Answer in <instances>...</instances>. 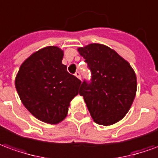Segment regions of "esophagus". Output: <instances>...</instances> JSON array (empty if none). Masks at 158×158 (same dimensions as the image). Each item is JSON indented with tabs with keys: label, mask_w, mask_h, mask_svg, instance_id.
<instances>
[{
	"label": "esophagus",
	"mask_w": 158,
	"mask_h": 158,
	"mask_svg": "<svg viewBox=\"0 0 158 158\" xmlns=\"http://www.w3.org/2000/svg\"><path fill=\"white\" fill-rule=\"evenodd\" d=\"M75 76H76V77H77V78H78V79H81V75H80V73H79V71L76 72V73H75Z\"/></svg>",
	"instance_id": "esophagus-1"
}]
</instances>
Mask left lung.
<instances>
[{
	"mask_svg": "<svg viewBox=\"0 0 158 158\" xmlns=\"http://www.w3.org/2000/svg\"><path fill=\"white\" fill-rule=\"evenodd\" d=\"M91 73L79 89L93 121L110 126L130 110L137 90L136 74L130 64L108 46L90 44L78 48Z\"/></svg>",
	"mask_w": 158,
	"mask_h": 158,
	"instance_id": "left-lung-1",
	"label": "left lung"
}]
</instances>
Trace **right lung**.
I'll list each match as a JSON object with an SVG mask.
<instances>
[{
  "label": "right lung",
  "instance_id": "right-lung-1",
  "mask_svg": "<svg viewBox=\"0 0 158 158\" xmlns=\"http://www.w3.org/2000/svg\"><path fill=\"white\" fill-rule=\"evenodd\" d=\"M63 51L48 46L33 53L22 63L15 87L22 103L38 120L57 124L66 118L81 81L61 63Z\"/></svg>",
  "mask_w": 158,
  "mask_h": 158
}]
</instances>
